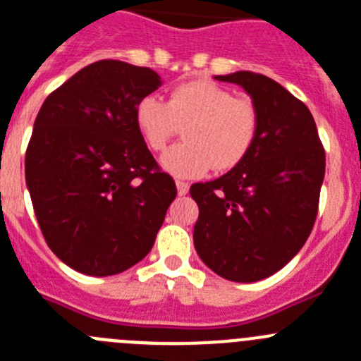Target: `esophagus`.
Masks as SVG:
<instances>
[{
	"instance_id": "esophagus-1",
	"label": "esophagus",
	"mask_w": 361,
	"mask_h": 361,
	"mask_svg": "<svg viewBox=\"0 0 361 361\" xmlns=\"http://www.w3.org/2000/svg\"><path fill=\"white\" fill-rule=\"evenodd\" d=\"M176 188H178V194L180 196H185L188 192V188H190V183L183 180H176Z\"/></svg>"
}]
</instances>
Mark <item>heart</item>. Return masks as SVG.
<instances>
[{
    "label": "heart",
    "mask_w": 361,
    "mask_h": 361,
    "mask_svg": "<svg viewBox=\"0 0 361 361\" xmlns=\"http://www.w3.org/2000/svg\"><path fill=\"white\" fill-rule=\"evenodd\" d=\"M138 133L160 152L185 128V142L169 149L161 165L174 176L196 178L216 169L226 173L253 149L261 128L257 106L239 99L212 80H188L171 92L167 102L145 95L135 108Z\"/></svg>",
    "instance_id": "heart-1"
}]
</instances>
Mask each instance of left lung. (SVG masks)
Instances as JSON below:
<instances>
[{"label":"left lung","mask_w":361,"mask_h":361,"mask_svg":"<svg viewBox=\"0 0 361 361\" xmlns=\"http://www.w3.org/2000/svg\"><path fill=\"white\" fill-rule=\"evenodd\" d=\"M245 87L261 115L257 142L241 164L194 183V246L219 277L255 282L284 268L307 241L326 174V151L307 106L269 77L217 75Z\"/></svg>","instance_id":"left-lung-1"}]
</instances>
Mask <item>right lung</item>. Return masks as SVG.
<instances>
[{
	"instance_id": "add662e5",
	"label": "right lung",
	"mask_w": 361,
	"mask_h": 361,
	"mask_svg": "<svg viewBox=\"0 0 361 361\" xmlns=\"http://www.w3.org/2000/svg\"><path fill=\"white\" fill-rule=\"evenodd\" d=\"M160 86L151 68L104 59L39 109L27 187L47 245L80 274L108 277L142 261L176 197L135 124L138 100Z\"/></svg>"
}]
</instances>
